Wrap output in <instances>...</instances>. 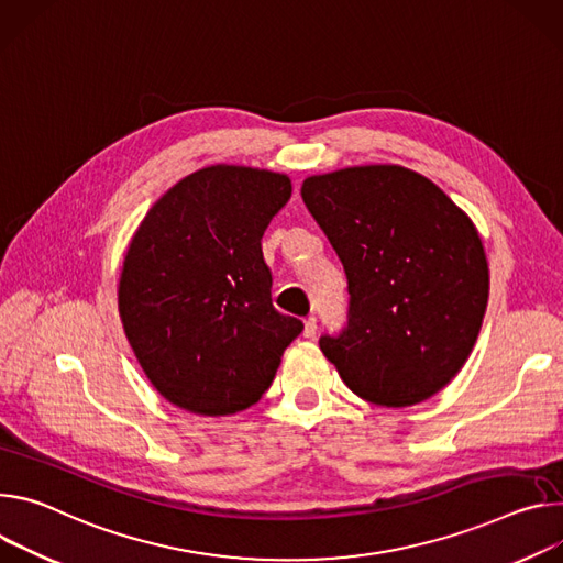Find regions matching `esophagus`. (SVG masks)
Wrapping results in <instances>:
<instances>
[{
	"label": "esophagus",
	"mask_w": 563,
	"mask_h": 563,
	"mask_svg": "<svg viewBox=\"0 0 563 563\" xmlns=\"http://www.w3.org/2000/svg\"><path fill=\"white\" fill-rule=\"evenodd\" d=\"M316 333H318V320H316V318H308V320L303 322V338L313 340Z\"/></svg>",
	"instance_id": "obj_1"
}]
</instances>
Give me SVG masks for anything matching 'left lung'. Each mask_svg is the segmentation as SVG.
Instances as JSON below:
<instances>
[{"label":"left lung","mask_w":563,"mask_h":563,"mask_svg":"<svg viewBox=\"0 0 563 563\" xmlns=\"http://www.w3.org/2000/svg\"><path fill=\"white\" fill-rule=\"evenodd\" d=\"M301 199L349 282V320L320 349L373 405L439 394L470 357L489 271L472 219L418 172L360 165L308 176Z\"/></svg>","instance_id":"1"}]
</instances>
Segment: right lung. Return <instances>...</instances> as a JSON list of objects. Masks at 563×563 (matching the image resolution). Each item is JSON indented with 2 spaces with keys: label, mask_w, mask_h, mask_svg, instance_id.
<instances>
[{
  "label": "right lung",
  "mask_w": 563,
  "mask_h": 563,
  "mask_svg": "<svg viewBox=\"0 0 563 563\" xmlns=\"http://www.w3.org/2000/svg\"><path fill=\"white\" fill-rule=\"evenodd\" d=\"M292 192L286 174L210 165L178 180L141 221L118 310L154 389L199 416L255 405L303 331L271 299L262 236Z\"/></svg>",
  "instance_id": "1"
}]
</instances>
